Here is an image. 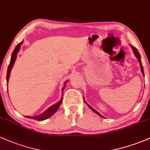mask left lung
<instances>
[{"label": "left lung", "mask_w": 150, "mask_h": 150, "mask_svg": "<svg viewBox=\"0 0 150 150\" xmlns=\"http://www.w3.org/2000/svg\"><path fill=\"white\" fill-rule=\"evenodd\" d=\"M131 47H132V50H133V52H134V55H135V56L137 57V59H138V60H139V65H140V67H141V71H142V74H143V75H144V69H143V66H142V62H141V57H140V55H139V52H138L137 49L136 47H133V46H132V45H131ZM84 101H85V100H84ZM85 104H86L87 105H88V106L89 107V108H90V109H91L92 110H93V111L94 112H95V113H96V114H98V115H99V116L102 117H103L102 116V115H100V113L98 112V111H97V110H95V109H94V108H92V107L90 106V105H89L88 104V103H87L86 102H85Z\"/></svg>", "instance_id": "obj_1"}]
</instances>
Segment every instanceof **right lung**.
<instances>
[{
	"instance_id": "right-lung-1",
	"label": "right lung",
	"mask_w": 150,
	"mask_h": 150,
	"mask_svg": "<svg viewBox=\"0 0 150 150\" xmlns=\"http://www.w3.org/2000/svg\"><path fill=\"white\" fill-rule=\"evenodd\" d=\"M22 43H23V42H21L20 43L18 44L17 46L16 47V48L14 49L12 55H11V61H10V64H9V65H8V67L7 76H6V80H7V83L8 82V80H9V77H10V74H11V69H12L13 66V64H14L15 61H16V57H17V54H18V52L20 48H21V44H22ZM65 85H66V84H65V85H64V87L62 89V93H63V90H64V88H65ZM62 98H61V99H60V100L58 102V103H57L56 104L53 105L52 106H51L50 108H49L48 109L46 110L45 112H44L42 114H41L40 115H38V116H33V117L27 116L26 117L30 118V119L36 120H38V121L45 120L47 119V118H49L50 117L52 116V115H53L54 113L56 112L57 110H58L59 108H60V105H61V103H62Z\"/></svg>"
}]
</instances>
